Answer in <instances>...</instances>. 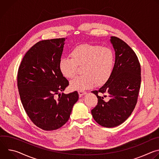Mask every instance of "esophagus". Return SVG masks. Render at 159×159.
<instances>
[{
	"instance_id": "obj_1",
	"label": "esophagus",
	"mask_w": 159,
	"mask_h": 159,
	"mask_svg": "<svg viewBox=\"0 0 159 159\" xmlns=\"http://www.w3.org/2000/svg\"><path fill=\"white\" fill-rule=\"evenodd\" d=\"M78 93H79V94L80 96H82L85 95L87 93H86L85 91H84V90H79Z\"/></svg>"
}]
</instances>
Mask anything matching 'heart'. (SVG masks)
I'll return each instance as SVG.
<instances>
[{"label":"heart","mask_w":159,"mask_h":159,"mask_svg":"<svg viewBox=\"0 0 159 159\" xmlns=\"http://www.w3.org/2000/svg\"><path fill=\"white\" fill-rule=\"evenodd\" d=\"M71 57L60 59L59 68L62 75L72 79L77 74L79 66H83V75L70 82L74 90H83L97 85L105 84L111 77L115 64V54L111 49L99 45L83 44L75 47Z\"/></svg>","instance_id":"1"}]
</instances>
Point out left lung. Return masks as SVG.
Instances as JSON below:
<instances>
[{
  "mask_svg": "<svg viewBox=\"0 0 159 159\" xmlns=\"http://www.w3.org/2000/svg\"><path fill=\"white\" fill-rule=\"evenodd\" d=\"M110 41L116 56L114 70L99 89L92 91L98 99L97 106L91 110L93 117L106 128L122 124L131 115L141 84V67L137 55L119 38L111 36Z\"/></svg>",
  "mask_w": 159,
  "mask_h": 159,
  "instance_id": "obj_1",
  "label": "left lung"
}]
</instances>
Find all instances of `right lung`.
Instances as JSON below:
<instances>
[{"mask_svg": "<svg viewBox=\"0 0 159 159\" xmlns=\"http://www.w3.org/2000/svg\"><path fill=\"white\" fill-rule=\"evenodd\" d=\"M65 41L57 38L36 43L26 52L18 69L17 87L22 106L32 122L43 130L64 125L79 99L77 91L60 94L69 84L59 68Z\"/></svg>", "mask_w": 159, "mask_h": 159, "instance_id": "add662e5", "label": "right lung"}]
</instances>
